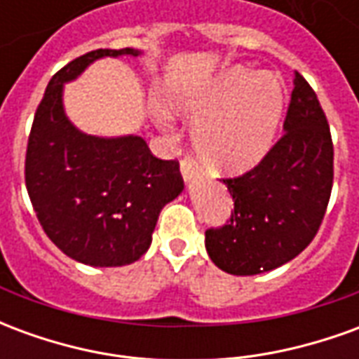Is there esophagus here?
<instances>
[{
  "mask_svg": "<svg viewBox=\"0 0 359 359\" xmlns=\"http://www.w3.org/2000/svg\"><path fill=\"white\" fill-rule=\"evenodd\" d=\"M180 172H182V177H184L187 182L190 179H194V175L198 172V167H196V161L192 157L187 156L180 159Z\"/></svg>",
  "mask_w": 359,
  "mask_h": 359,
  "instance_id": "esophagus-1",
  "label": "esophagus"
}]
</instances>
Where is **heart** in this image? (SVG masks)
Returning a JSON list of instances; mask_svg holds the SVG:
<instances>
[{
  "mask_svg": "<svg viewBox=\"0 0 359 359\" xmlns=\"http://www.w3.org/2000/svg\"><path fill=\"white\" fill-rule=\"evenodd\" d=\"M285 92L267 73L231 69L203 94L184 105L194 118V148L205 163L223 172L252 169L275 140Z\"/></svg>",
  "mask_w": 359,
  "mask_h": 359,
  "instance_id": "b5f03b06",
  "label": "heart"
}]
</instances>
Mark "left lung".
<instances>
[{
    "label": "left lung",
    "instance_id": "obj_1",
    "mask_svg": "<svg viewBox=\"0 0 359 359\" xmlns=\"http://www.w3.org/2000/svg\"><path fill=\"white\" fill-rule=\"evenodd\" d=\"M332 159L323 107L308 81L294 71L283 136L254 169L223 179L234 210L225 225L205 231L211 262L231 275H257L308 248L329 205Z\"/></svg>",
    "mask_w": 359,
    "mask_h": 359
}]
</instances>
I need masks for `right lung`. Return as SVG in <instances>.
Listing matches in <instances>:
<instances>
[{"mask_svg":"<svg viewBox=\"0 0 359 359\" xmlns=\"http://www.w3.org/2000/svg\"><path fill=\"white\" fill-rule=\"evenodd\" d=\"M103 55L138 51H88L51 76L28 136L25 182L43 233L63 254L94 267H118L146 254L159 213L184 180L179 161L156 157L140 136L105 140L69 123L63 82Z\"/></svg>","mask_w":359,"mask_h":359,"instance_id":"obj_1","label":"right lung"}]
</instances>
